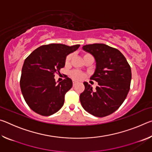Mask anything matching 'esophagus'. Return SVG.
I'll use <instances>...</instances> for the list:
<instances>
[{
    "label": "esophagus",
    "mask_w": 152,
    "mask_h": 152,
    "mask_svg": "<svg viewBox=\"0 0 152 152\" xmlns=\"http://www.w3.org/2000/svg\"><path fill=\"white\" fill-rule=\"evenodd\" d=\"M76 84H77V83H76V82H75V81H73V86H75Z\"/></svg>",
    "instance_id": "34e87169"
}]
</instances>
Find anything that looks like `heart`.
I'll return each instance as SVG.
<instances>
[{
	"mask_svg": "<svg viewBox=\"0 0 152 152\" xmlns=\"http://www.w3.org/2000/svg\"><path fill=\"white\" fill-rule=\"evenodd\" d=\"M91 54L89 53H85L83 54V58L87 57V56H90ZM72 58V54H69L66 56V60H65V64H69L70 62V61ZM70 76L72 78H73L74 80H81L82 78L84 77V74L82 73L81 72H79L78 70H72L70 72Z\"/></svg>",
	"mask_w": 152,
	"mask_h": 152,
	"instance_id": "b5f03b06",
	"label": "heart"
}]
</instances>
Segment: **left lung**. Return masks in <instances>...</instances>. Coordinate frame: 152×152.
<instances>
[{"instance_id":"1","label":"left lung","mask_w":152,"mask_h":152,"mask_svg":"<svg viewBox=\"0 0 152 152\" xmlns=\"http://www.w3.org/2000/svg\"><path fill=\"white\" fill-rule=\"evenodd\" d=\"M82 49L94 56L96 70L91 77L98 82L96 91L84 82L80 95L82 107L98 117H106L119 109L130 89L132 70L121 52L103 43L84 45Z\"/></svg>"}]
</instances>
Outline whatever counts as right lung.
Wrapping results in <instances>:
<instances>
[{
    "mask_svg": "<svg viewBox=\"0 0 152 152\" xmlns=\"http://www.w3.org/2000/svg\"><path fill=\"white\" fill-rule=\"evenodd\" d=\"M79 47L51 43L40 46L25 59L20 86L25 102L33 111L50 116L62 107L72 81L66 76L57 85L54 74L65 66L66 56Z\"/></svg>",
    "mask_w": 152,
    "mask_h": 152,
    "instance_id": "right-lung-1",
    "label": "right lung"
}]
</instances>
